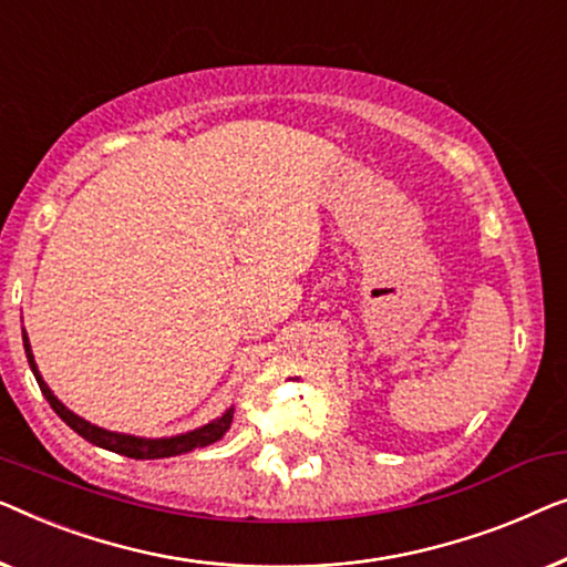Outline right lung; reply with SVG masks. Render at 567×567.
Here are the masks:
<instances>
[{"label": "right lung", "mask_w": 567, "mask_h": 567, "mask_svg": "<svg viewBox=\"0 0 567 567\" xmlns=\"http://www.w3.org/2000/svg\"><path fill=\"white\" fill-rule=\"evenodd\" d=\"M22 347H25L28 354V364L33 370L38 385H41V393L45 395V401L51 403V409L59 413L61 421L74 429L79 436H84L86 442H92L94 446H102L107 452H117L123 457H133V460H162V457H177V454L200 450V446H207L213 442H218L226 436V432L230 429V421H234V405L220 413L218 419H213L210 424H205L200 429H193V432L177 434V436H158V440H146V436H133V434H121V432H110V429L94 426L90 421L76 416L74 411H69L59 398L53 395V390L45 385L43 374L38 372L33 349H30V339L25 329H22Z\"/></svg>", "instance_id": "right-lung-1"}]
</instances>
